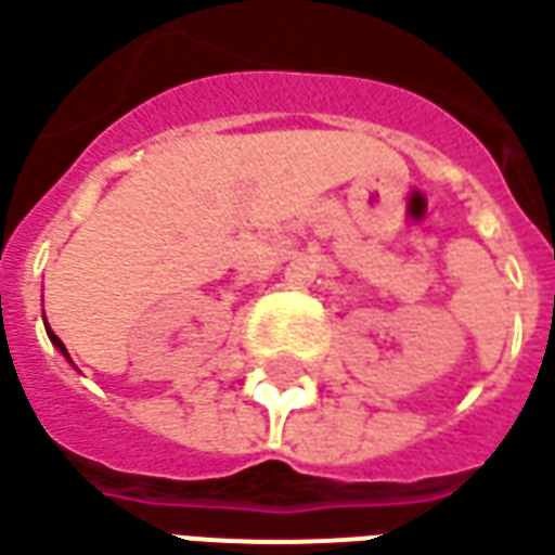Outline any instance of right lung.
Returning <instances> with one entry per match:
<instances>
[{
  "instance_id": "1",
  "label": "right lung",
  "mask_w": 555,
  "mask_h": 555,
  "mask_svg": "<svg viewBox=\"0 0 555 555\" xmlns=\"http://www.w3.org/2000/svg\"><path fill=\"white\" fill-rule=\"evenodd\" d=\"M48 337H51V343H54L56 349H60V352H63V356L69 358V352H66V346H63V343H60V337H56L54 331H51V327H48Z\"/></svg>"
}]
</instances>
